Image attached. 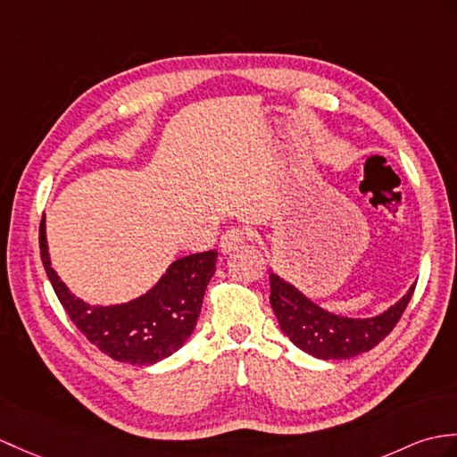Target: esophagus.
<instances>
[{
	"label": "esophagus",
	"instance_id": "1",
	"mask_svg": "<svg viewBox=\"0 0 457 457\" xmlns=\"http://www.w3.org/2000/svg\"><path fill=\"white\" fill-rule=\"evenodd\" d=\"M245 241H247L245 231H243L241 228H231V229H228L224 233V236H221L220 249H221V253H224V254H229L233 251H237Z\"/></svg>",
	"mask_w": 457,
	"mask_h": 457
}]
</instances>
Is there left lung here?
I'll use <instances>...</instances> for the list:
<instances>
[{
	"mask_svg": "<svg viewBox=\"0 0 457 457\" xmlns=\"http://www.w3.org/2000/svg\"><path fill=\"white\" fill-rule=\"evenodd\" d=\"M415 286L417 282L384 313L354 320L323 310L294 284L270 272V305L282 333L303 353L321 360H346L372 350L394 331Z\"/></svg>",
	"mask_w": 457,
	"mask_h": 457,
	"instance_id": "obj_1",
	"label": "left lung"
}]
</instances>
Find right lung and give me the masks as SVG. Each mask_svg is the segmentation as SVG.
Wrapping results in <instances>:
<instances>
[{
	"instance_id": "obj_1",
	"label": "right lung",
	"mask_w": 457,
	"mask_h": 457,
	"mask_svg": "<svg viewBox=\"0 0 457 457\" xmlns=\"http://www.w3.org/2000/svg\"><path fill=\"white\" fill-rule=\"evenodd\" d=\"M45 216L40 221V259L60 303L79 331L119 362L155 364L171 356L193 335L204 292L216 272L218 251L180 257L140 298L116 305H91L76 298L50 264Z\"/></svg>"
}]
</instances>
